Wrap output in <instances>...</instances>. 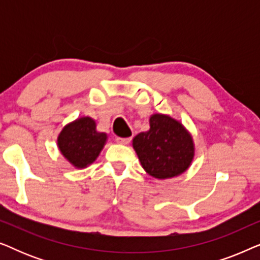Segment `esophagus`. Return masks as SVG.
Segmentation results:
<instances>
[{
  "label": "esophagus",
  "mask_w": 260,
  "mask_h": 260,
  "mask_svg": "<svg viewBox=\"0 0 260 260\" xmlns=\"http://www.w3.org/2000/svg\"><path fill=\"white\" fill-rule=\"evenodd\" d=\"M116 141L118 142V143H120V144H127V143H129V142L131 141V137H125V138H123V137H117Z\"/></svg>",
  "instance_id": "1"
}]
</instances>
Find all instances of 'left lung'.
<instances>
[{
    "mask_svg": "<svg viewBox=\"0 0 260 260\" xmlns=\"http://www.w3.org/2000/svg\"><path fill=\"white\" fill-rule=\"evenodd\" d=\"M150 129L138 134L133 147L145 172L163 180L186 172L194 157V143L182 124L166 115H152Z\"/></svg>",
    "mask_w": 260,
    "mask_h": 260,
    "instance_id": "obj_1",
    "label": "left lung"
}]
</instances>
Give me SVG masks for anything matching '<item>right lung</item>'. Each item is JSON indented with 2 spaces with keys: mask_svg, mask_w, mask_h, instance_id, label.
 <instances>
[{
  "mask_svg": "<svg viewBox=\"0 0 260 260\" xmlns=\"http://www.w3.org/2000/svg\"><path fill=\"white\" fill-rule=\"evenodd\" d=\"M106 138V134L95 130L93 119L83 117L63 127L58 137V147L76 168H85L98 157Z\"/></svg>",
  "mask_w": 260,
  "mask_h": 260,
  "instance_id": "obj_1",
  "label": "right lung"
}]
</instances>
